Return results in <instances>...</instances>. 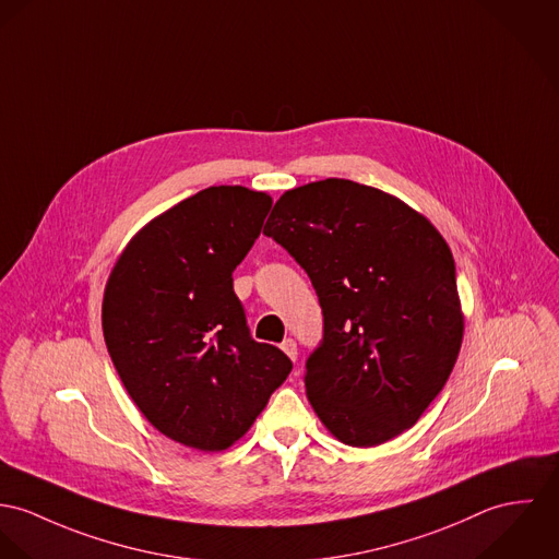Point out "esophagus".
<instances>
[{
  "instance_id": "1",
  "label": "esophagus",
  "mask_w": 559,
  "mask_h": 559,
  "mask_svg": "<svg viewBox=\"0 0 559 559\" xmlns=\"http://www.w3.org/2000/svg\"><path fill=\"white\" fill-rule=\"evenodd\" d=\"M281 349H283L292 360H298V345H296L294 338H285V341L281 343Z\"/></svg>"
}]
</instances>
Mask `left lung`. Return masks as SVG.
Here are the masks:
<instances>
[{"label":"left lung","mask_w":559,"mask_h":559,"mask_svg":"<svg viewBox=\"0 0 559 559\" xmlns=\"http://www.w3.org/2000/svg\"><path fill=\"white\" fill-rule=\"evenodd\" d=\"M263 234L319 298L323 338L305 385L325 429L371 448L414 427L463 341L456 267L439 231L383 190L328 178L287 190Z\"/></svg>","instance_id":"1"}]
</instances>
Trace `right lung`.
<instances>
[{
  "mask_svg": "<svg viewBox=\"0 0 559 559\" xmlns=\"http://www.w3.org/2000/svg\"><path fill=\"white\" fill-rule=\"evenodd\" d=\"M270 207V194L245 187L199 190L128 242L105 287L103 332L126 392L197 450L236 443L294 367L250 336L234 292Z\"/></svg>",
  "mask_w": 559,
  "mask_h": 559,
  "instance_id": "add662e5",
  "label": "right lung"
}]
</instances>
